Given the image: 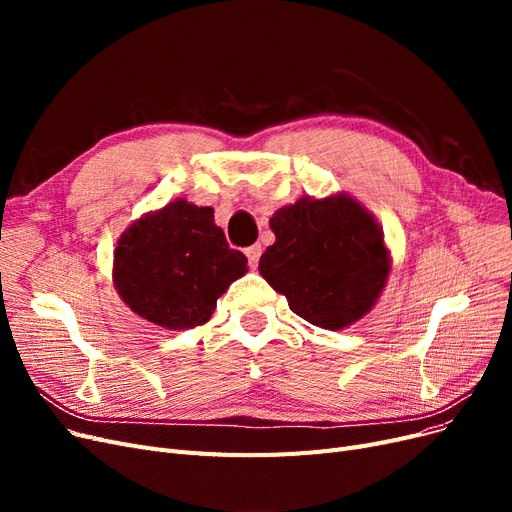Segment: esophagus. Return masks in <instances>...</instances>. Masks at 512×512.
<instances>
[{
    "label": "esophagus",
    "instance_id": "34e87169",
    "mask_svg": "<svg viewBox=\"0 0 512 512\" xmlns=\"http://www.w3.org/2000/svg\"><path fill=\"white\" fill-rule=\"evenodd\" d=\"M260 254H262V245H260V243L250 245V247H247V250H245V256H247V260H250V265H252V267H256V265H258Z\"/></svg>",
    "mask_w": 512,
    "mask_h": 512
}]
</instances>
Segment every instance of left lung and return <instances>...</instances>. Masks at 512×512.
<instances>
[{
	"label": "left lung",
	"mask_w": 512,
	"mask_h": 512,
	"mask_svg": "<svg viewBox=\"0 0 512 512\" xmlns=\"http://www.w3.org/2000/svg\"><path fill=\"white\" fill-rule=\"evenodd\" d=\"M275 243L260 256V275L290 309L320 329L339 331L376 305L391 273V254L374 213L350 194L303 196L269 220Z\"/></svg>",
	"instance_id": "8db88e82"
}]
</instances>
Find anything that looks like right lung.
<instances>
[{"label":"right lung","mask_w":512,"mask_h":512,"mask_svg":"<svg viewBox=\"0 0 512 512\" xmlns=\"http://www.w3.org/2000/svg\"><path fill=\"white\" fill-rule=\"evenodd\" d=\"M247 273V258L230 250L211 207L185 198L132 222L115 247L113 284L134 314L168 331L211 318L228 286Z\"/></svg>","instance_id":"right-lung-1"}]
</instances>
